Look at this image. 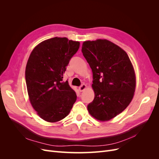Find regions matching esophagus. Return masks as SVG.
Segmentation results:
<instances>
[{
    "label": "esophagus",
    "instance_id": "esophagus-1",
    "mask_svg": "<svg viewBox=\"0 0 159 159\" xmlns=\"http://www.w3.org/2000/svg\"><path fill=\"white\" fill-rule=\"evenodd\" d=\"M86 88H87V86H86V85H85V84H82V85H81L80 87H79V90L80 91H83Z\"/></svg>",
    "mask_w": 159,
    "mask_h": 159
}]
</instances>
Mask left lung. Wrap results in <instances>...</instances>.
Returning a JSON list of instances; mask_svg holds the SVG:
<instances>
[{
	"label": "left lung",
	"instance_id": "8db88e82",
	"mask_svg": "<svg viewBox=\"0 0 159 159\" xmlns=\"http://www.w3.org/2000/svg\"><path fill=\"white\" fill-rule=\"evenodd\" d=\"M81 52L93 73V101L89 114L109 121L126 109L133 98L136 78L127 53L107 40L85 41Z\"/></svg>",
	"mask_w": 159,
	"mask_h": 159
}]
</instances>
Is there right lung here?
<instances>
[{"label":"right lung","instance_id":"obj_1","mask_svg":"<svg viewBox=\"0 0 159 159\" xmlns=\"http://www.w3.org/2000/svg\"><path fill=\"white\" fill-rule=\"evenodd\" d=\"M80 44L67 38H52L36 46L28 58L25 78L30 102L46 121L63 119L75 102L76 93L68 81H63V75Z\"/></svg>","mask_w":159,"mask_h":159}]
</instances>
